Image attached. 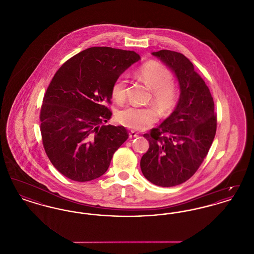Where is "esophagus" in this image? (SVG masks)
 Returning <instances> with one entry per match:
<instances>
[{"label":"esophagus","instance_id":"34e87169","mask_svg":"<svg viewBox=\"0 0 254 254\" xmlns=\"http://www.w3.org/2000/svg\"><path fill=\"white\" fill-rule=\"evenodd\" d=\"M137 137H138V133L132 130L129 132V138H137Z\"/></svg>","mask_w":254,"mask_h":254}]
</instances>
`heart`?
<instances>
[{
    "label": "heart",
    "instance_id": "heart-1",
    "mask_svg": "<svg viewBox=\"0 0 254 254\" xmlns=\"http://www.w3.org/2000/svg\"><path fill=\"white\" fill-rule=\"evenodd\" d=\"M138 74L145 85L152 89V102L163 114H168L175 108L179 99V90L172 80V75L167 67L157 62L150 61L143 64ZM127 79L120 76L111 87V96L119 104L127 98ZM157 111L151 107L130 106L117 114L118 123L133 130H144L157 121Z\"/></svg>",
    "mask_w": 254,
    "mask_h": 254
}]
</instances>
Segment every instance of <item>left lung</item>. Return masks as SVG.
Segmentation results:
<instances>
[{
	"mask_svg": "<svg viewBox=\"0 0 254 254\" xmlns=\"http://www.w3.org/2000/svg\"><path fill=\"white\" fill-rule=\"evenodd\" d=\"M175 74L180 97L174 111L144 137L149 148L141 159L145 178L159 187L189 180L206 156L217 120L209 88L185 55L170 50L151 53Z\"/></svg>",
	"mask_w": 254,
	"mask_h": 254,
	"instance_id": "1",
	"label": "left lung"
}]
</instances>
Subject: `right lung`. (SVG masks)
Listing matches in <instances>:
<instances>
[{
  "label": "right lung",
  "mask_w": 254,
  "mask_h": 254,
  "mask_svg": "<svg viewBox=\"0 0 254 254\" xmlns=\"http://www.w3.org/2000/svg\"><path fill=\"white\" fill-rule=\"evenodd\" d=\"M141 60L130 50L94 47L66 61L55 73L41 109V133L52 165L73 181L102 176L128 138L123 126H105L112 113L111 87Z\"/></svg>",
  "instance_id": "right-lung-1"
}]
</instances>
